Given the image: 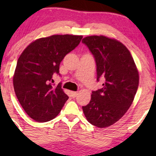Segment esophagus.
<instances>
[{
    "label": "esophagus",
    "mask_w": 156,
    "mask_h": 156,
    "mask_svg": "<svg viewBox=\"0 0 156 156\" xmlns=\"http://www.w3.org/2000/svg\"><path fill=\"white\" fill-rule=\"evenodd\" d=\"M71 94H72V97H73V98L76 97L78 94V92H75V91H72V93H71Z\"/></svg>",
    "instance_id": "esophagus-1"
}]
</instances>
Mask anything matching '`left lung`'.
I'll return each mask as SVG.
<instances>
[{
	"instance_id": "obj_1",
	"label": "left lung",
	"mask_w": 156,
	"mask_h": 156,
	"mask_svg": "<svg viewBox=\"0 0 156 156\" xmlns=\"http://www.w3.org/2000/svg\"><path fill=\"white\" fill-rule=\"evenodd\" d=\"M82 43L94 56L97 81L103 87L92 91L87 106H82L86 119L100 128L115 123L126 113L139 85V73L130 51L115 39L103 35L85 37Z\"/></svg>"
}]
</instances>
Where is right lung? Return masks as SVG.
Returning a JSON list of instances; mask_svg holds the SVG:
<instances>
[{
	"label": "right lung",
	"instance_id": "right-lung-1",
	"mask_svg": "<svg viewBox=\"0 0 156 156\" xmlns=\"http://www.w3.org/2000/svg\"><path fill=\"white\" fill-rule=\"evenodd\" d=\"M81 35L54 34L31 43L19 57L13 75V87L22 107L38 122H46L59 113L69 97L55 86L53 75L59 74L66 55L76 48Z\"/></svg>",
	"mask_w": 156,
	"mask_h": 156
}]
</instances>
